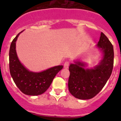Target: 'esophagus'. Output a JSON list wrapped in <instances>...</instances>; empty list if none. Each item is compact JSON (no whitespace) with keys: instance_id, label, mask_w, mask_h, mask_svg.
Wrapping results in <instances>:
<instances>
[{"instance_id":"obj_1","label":"esophagus","mask_w":121,"mask_h":121,"mask_svg":"<svg viewBox=\"0 0 121 121\" xmlns=\"http://www.w3.org/2000/svg\"><path fill=\"white\" fill-rule=\"evenodd\" d=\"M69 65H70V62H69L68 61H67V62H65L64 63V68H66V69H67V68H68V67H69Z\"/></svg>"}]
</instances>
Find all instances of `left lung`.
Returning <instances> with one entry per match:
<instances>
[{"instance_id":"obj_1","label":"left lung","mask_w":121,"mask_h":121,"mask_svg":"<svg viewBox=\"0 0 121 121\" xmlns=\"http://www.w3.org/2000/svg\"><path fill=\"white\" fill-rule=\"evenodd\" d=\"M97 46L104 54L99 65L92 69H84V64L77 62L69 67L68 90L78 99L85 100L94 98L103 88L112 74L114 63L113 47L102 32Z\"/></svg>"}]
</instances>
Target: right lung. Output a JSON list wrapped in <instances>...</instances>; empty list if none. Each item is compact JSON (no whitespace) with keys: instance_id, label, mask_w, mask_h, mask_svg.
Wrapping results in <instances>:
<instances>
[{"instance_id":"obj_1","label":"right lung","mask_w":121,"mask_h":121,"mask_svg":"<svg viewBox=\"0 0 121 121\" xmlns=\"http://www.w3.org/2000/svg\"><path fill=\"white\" fill-rule=\"evenodd\" d=\"M21 33L16 36L10 45L9 66L11 76L19 89L25 95H40L47 90L54 77L62 69L63 66H56L40 73L29 71L20 62L16 51V42Z\"/></svg>"}]
</instances>
